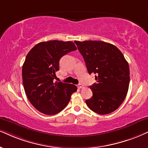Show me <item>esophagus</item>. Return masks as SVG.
Masks as SVG:
<instances>
[{
  "label": "esophagus",
  "mask_w": 148,
  "mask_h": 148,
  "mask_svg": "<svg viewBox=\"0 0 148 148\" xmlns=\"http://www.w3.org/2000/svg\"><path fill=\"white\" fill-rule=\"evenodd\" d=\"M84 85L83 84H79L77 85V88H84Z\"/></svg>",
  "instance_id": "esophagus-1"
}]
</instances>
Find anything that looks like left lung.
<instances>
[{"label":"left lung","mask_w":148,"mask_h":148,"mask_svg":"<svg viewBox=\"0 0 148 148\" xmlns=\"http://www.w3.org/2000/svg\"><path fill=\"white\" fill-rule=\"evenodd\" d=\"M83 56L89 74L97 83L90 86L92 97L86 103L93 112L106 114L124 101L130 83V69L117 47L102 41H75Z\"/></svg>","instance_id":"obj_1"}]
</instances>
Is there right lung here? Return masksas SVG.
Instances as JSON below:
<instances>
[{
    "mask_svg": "<svg viewBox=\"0 0 148 148\" xmlns=\"http://www.w3.org/2000/svg\"><path fill=\"white\" fill-rule=\"evenodd\" d=\"M76 49L73 42L51 40L37 44L27 54L22 69L24 89L31 103L43 114L60 112L77 91L71 84L53 82L60 58Z\"/></svg>",
    "mask_w": 148,
    "mask_h": 148,
    "instance_id": "1",
    "label": "right lung"
}]
</instances>
